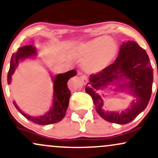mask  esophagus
I'll return each instance as SVG.
<instances>
[{"mask_svg": "<svg viewBox=\"0 0 158 158\" xmlns=\"http://www.w3.org/2000/svg\"><path fill=\"white\" fill-rule=\"evenodd\" d=\"M81 79L83 83H86L87 82H88V77H87V76H86V75L81 76Z\"/></svg>", "mask_w": 158, "mask_h": 158, "instance_id": "1", "label": "esophagus"}]
</instances>
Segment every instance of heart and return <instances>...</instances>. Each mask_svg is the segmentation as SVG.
I'll return each instance as SVG.
<instances>
[{"label":"heart","mask_w":158,"mask_h":158,"mask_svg":"<svg viewBox=\"0 0 158 158\" xmlns=\"http://www.w3.org/2000/svg\"><path fill=\"white\" fill-rule=\"evenodd\" d=\"M118 52V44L112 37L96 38L81 46L79 54L87 57L86 67L96 71L104 67L112 60Z\"/></svg>","instance_id":"1"}]
</instances>
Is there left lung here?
<instances>
[{"label": "left lung", "instance_id": "1", "mask_svg": "<svg viewBox=\"0 0 158 158\" xmlns=\"http://www.w3.org/2000/svg\"><path fill=\"white\" fill-rule=\"evenodd\" d=\"M122 79L125 82L127 79V83L118 84V88L127 90L133 96L131 107L121 113L105 112L102 109V98L98 91ZM152 83L153 70L147 53L136 42L131 40L123 43L112 64L101 72L90 75L86 92L92 97L96 111L102 118L110 123L127 124L146 108L151 98Z\"/></svg>", "mask_w": 158, "mask_h": 158}]
</instances>
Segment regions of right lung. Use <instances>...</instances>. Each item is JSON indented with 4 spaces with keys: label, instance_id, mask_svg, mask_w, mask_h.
<instances>
[{
    "label": "right lung",
    "instance_id": "1",
    "mask_svg": "<svg viewBox=\"0 0 158 158\" xmlns=\"http://www.w3.org/2000/svg\"><path fill=\"white\" fill-rule=\"evenodd\" d=\"M36 55V49L32 45L23 46L19 48L15 53H13L10 61V67L7 75V82L10 84L12 76L15 71L17 66L19 64L20 60H23L28 57H33ZM77 72L75 70H71L67 72L58 75L53 77L54 82V93H53V103L51 109L44 115L40 117H32L27 115L23 113L17 106L16 103H13L16 109L21 113L22 115L25 117L33 123L39 125H48L60 121L64 118L67 110L69 98L71 92L68 89L67 82L71 77L76 75Z\"/></svg>",
    "mask_w": 158,
    "mask_h": 158
}]
</instances>
